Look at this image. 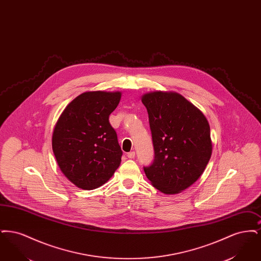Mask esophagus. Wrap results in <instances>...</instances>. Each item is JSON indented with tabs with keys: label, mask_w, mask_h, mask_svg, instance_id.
Segmentation results:
<instances>
[{
	"label": "esophagus",
	"mask_w": 261,
	"mask_h": 261,
	"mask_svg": "<svg viewBox=\"0 0 261 261\" xmlns=\"http://www.w3.org/2000/svg\"><path fill=\"white\" fill-rule=\"evenodd\" d=\"M127 158H128V159H131V160L134 159V158H135V151H130V152H128V153H127Z\"/></svg>",
	"instance_id": "obj_1"
}]
</instances>
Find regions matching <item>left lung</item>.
Instances as JSON below:
<instances>
[{
    "label": "left lung",
    "instance_id": "left-lung-1",
    "mask_svg": "<svg viewBox=\"0 0 261 261\" xmlns=\"http://www.w3.org/2000/svg\"><path fill=\"white\" fill-rule=\"evenodd\" d=\"M141 99L149 113L154 149V161L144 168L146 176L163 194H179L199 179L211 160L210 123L177 92L153 91Z\"/></svg>",
    "mask_w": 261,
    "mask_h": 261
}]
</instances>
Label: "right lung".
<instances>
[{"instance_id":"1","label":"right lung","mask_w":261,"mask_h":261,"mask_svg":"<svg viewBox=\"0 0 261 261\" xmlns=\"http://www.w3.org/2000/svg\"><path fill=\"white\" fill-rule=\"evenodd\" d=\"M122 93L90 91L63 110L51 135V148L63 175L79 189L107 183L121 163L122 150L109 117Z\"/></svg>"}]
</instances>
